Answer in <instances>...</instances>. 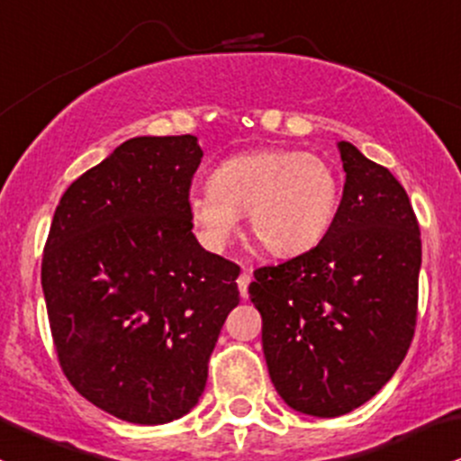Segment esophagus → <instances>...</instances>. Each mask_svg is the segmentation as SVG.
Segmentation results:
<instances>
[{"mask_svg": "<svg viewBox=\"0 0 461 461\" xmlns=\"http://www.w3.org/2000/svg\"><path fill=\"white\" fill-rule=\"evenodd\" d=\"M236 283H239V292H240V295H243V298H247V289H249V283H251V271L249 269H243V274L239 276V280H236Z\"/></svg>", "mask_w": 461, "mask_h": 461, "instance_id": "esophagus-1", "label": "esophagus"}]
</instances>
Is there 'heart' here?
I'll use <instances>...</instances> for the list:
<instances>
[{
	"mask_svg": "<svg viewBox=\"0 0 461 461\" xmlns=\"http://www.w3.org/2000/svg\"><path fill=\"white\" fill-rule=\"evenodd\" d=\"M340 198L336 169L316 154L251 149L218 163L210 187L190 194L187 212L210 249L230 243L245 212L256 243L276 256H295L329 234Z\"/></svg>",
	"mask_w": 461,
	"mask_h": 461,
	"instance_id": "1",
	"label": "heart"
}]
</instances>
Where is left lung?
Segmentation results:
<instances>
[{
  "instance_id": "obj_1",
  "label": "left lung",
  "mask_w": 461,
  "mask_h": 461,
  "mask_svg": "<svg viewBox=\"0 0 461 461\" xmlns=\"http://www.w3.org/2000/svg\"><path fill=\"white\" fill-rule=\"evenodd\" d=\"M347 172L331 230L304 254L254 271L249 298L278 395L338 418L371 400L404 360L418 320L422 239L384 166L338 143Z\"/></svg>"
}]
</instances>
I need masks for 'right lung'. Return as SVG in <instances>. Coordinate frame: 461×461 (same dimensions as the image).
<instances>
[{"label": "right lung", "mask_w": 461, "mask_h": 461, "mask_svg": "<svg viewBox=\"0 0 461 461\" xmlns=\"http://www.w3.org/2000/svg\"><path fill=\"white\" fill-rule=\"evenodd\" d=\"M196 137L121 143L64 192L41 258L57 360L105 413L166 424L201 397L240 267L192 234Z\"/></svg>", "instance_id": "add662e5"}]
</instances>
